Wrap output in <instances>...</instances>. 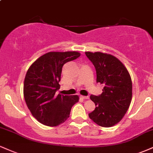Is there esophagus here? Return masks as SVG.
<instances>
[{
  "label": "esophagus",
  "mask_w": 153,
  "mask_h": 153,
  "mask_svg": "<svg viewBox=\"0 0 153 153\" xmlns=\"http://www.w3.org/2000/svg\"><path fill=\"white\" fill-rule=\"evenodd\" d=\"M80 97H81L82 99H84V100H88V99H89V97L88 96H83V95H80Z\"/></svg>",
  "instance_id": "34e87169"
}]
</instances>
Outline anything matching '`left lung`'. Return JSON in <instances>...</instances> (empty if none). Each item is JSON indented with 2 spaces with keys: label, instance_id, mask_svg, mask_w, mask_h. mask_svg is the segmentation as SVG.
Segmentation results:
<instances>
[{
  "label": "left lung",
  "instance_id": "8db88e82",
  "mask_svg": "<svg viewBox=\"0 0 153 153\" xmlns=\"http://www.w3.org/2000/svg\"><path fill=\"white\" fill-rule=\"evenodd\" d=\"M96 70L97 82L104 85L100 95H91L95 108L89 117L101 127L109 128L118 123L128 111L132 100L130 73L116 57L101 52H85Z\"/></svg>",
  "mask_w": 153,
  "mask_h": 153
}]
</instances>
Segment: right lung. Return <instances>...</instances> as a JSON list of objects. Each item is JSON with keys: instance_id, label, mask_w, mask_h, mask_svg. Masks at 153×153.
<instances>
[{"instance_id": "1", "label": "right lung", "mask_w": 153, "mask_h": 153, "mask_svg": "<svg viewBox=\"0 0 153 153\" xmlns=\"http://www.w3.org/2000/svg\"><path fill=\"white\" fill-rule=\"evenodd\" d=\"M76 51L49 52L38 58L27 70L23 85L25 102L38 122L56 127L68 118L78 95H56L60 88L62 66L78 58Z\"/></svg>"}]
</instances>
